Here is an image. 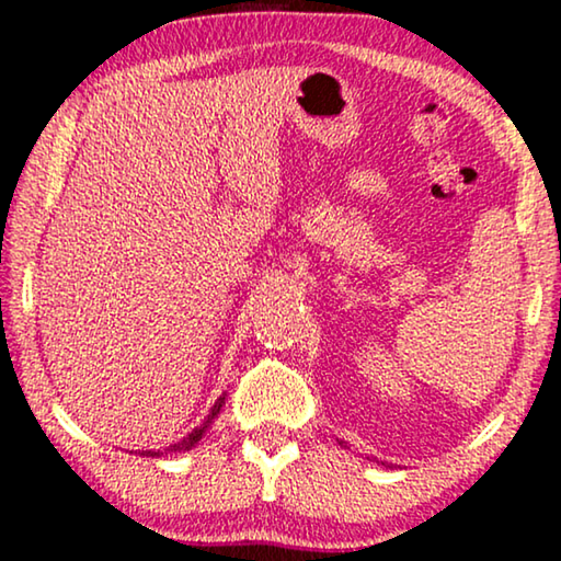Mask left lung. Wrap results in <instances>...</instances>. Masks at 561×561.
<instances>
[{
    "instance_id": "8db88e82",
    "label": "left lung",
    "mask_w": 561,
    "mask_h": 561,
    "mask_svg": "<svg viewBox=\"0 0 561 561\" xmlns=\"http://www.w3.org/2000/svg\"><path fill=\"white\" fill-rule=\"evenodd\" d=\"M336 442H340V439H336ZM342 444V447H347V444H344V442H340ZM382 465H386V462H382Z\"/></svg>"
}]
</instances>
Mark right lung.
I'll use <instances>...</instances> for the list:
<instances>
[{"label": "right lung", "mask_w": 561, "mask_h": 561, "mask_svg": "<svg viewBox=\"0 0 561 561\" xmlns=\"http://www.w3.org/2000/svg\"><path fill=\"white\" fill-rule=\"evenodd\" d=\"M225 398H227V393H221L219 398H217V403H214L211 405V411H209V416H206L204 419V424L202 426H196L194 428V432H191V434H186V436H183V439L179 442V444H171V447H168V449H163V451H152V449H145V451H137V455H140V457H163V455H173V451H188V449H194L196 447V444L198 442H202V436L206 434V432H209V426L214 424V419H217L219 416V411H221V405H225Z\"/></svg>", "instance_id": "add662e5"}]
</instances>
